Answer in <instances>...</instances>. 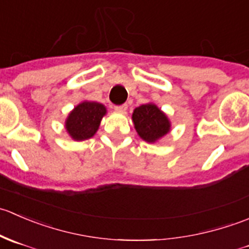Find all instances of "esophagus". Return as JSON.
I'll return each mask as SVG.
<instances>
[{"instance_id":"34e87169","label":"esophagus","mask_w":249,"mask_h":249,"mask_svg":"<svg viewBox=\"0 0 249 249\" xmlns=\"http://www.w3.org/2000/svg\"><path fill=\"white\" fill-rule=\"evenodd\" d=\"M126 109H127V105L126 104L120 105V106H115V110H118V112H125Z\"/></svg>"}]
</instances>
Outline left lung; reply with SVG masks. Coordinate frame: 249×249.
<instances>
[{
	"label": "left lung",
	"mask_w": 249,
	"mask_h": 249,
	"mask_svg": "<svg viewBox=\"0 0 249 249\" xmlns=\"http://www.w3.org/2000/svg\"><path fill=\"white\" fill-rule=\"evenodd\" d=\"M132 120L141 139L149 143L155 142L170 131L167 117L153 104L137 107L132 113Z\"/></svg>",
	"instance_id": "left-lung-1"
}]
</instances>
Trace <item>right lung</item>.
Returning a JSON list of instances; mask_svg holds the SVG:
<instances>
[{
	"label": "right lung",
	"instance_id": "1",
	"mask_svg": "<svg viewBox=\"0 0 249 249\" xmlns=\"http://www.w3.org/2000/svg\"><path fill=\"white\" fill-rule=\"evenodd\" d=\"M106 114L104 105L97 102H82L70 113L66 120V130L76 141H84L95 135L102 117Z\"/></svg>",
	"mask_w": 249,
	"mask_h": 249
}]
</instances>
